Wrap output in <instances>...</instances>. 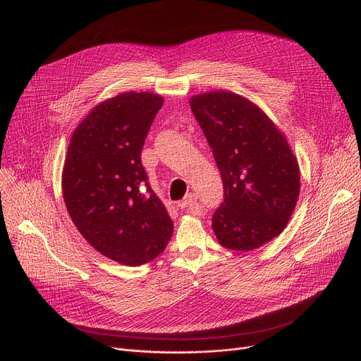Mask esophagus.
<instances>
[{
    "instance_id": "34e87169",
    "label": "esophagus",
    "mask_w": 361,
    "mask_h": 361,
    "mask_svg": "<svg viewBox=\"0 0 361 361\" xmlns=\"http://www.w3.org/2000/svg\"><path fill=\"white\" fill-rule=\"evenodd\" d=\"M179 207L190 211L192 214H198V215L202 214V207L197 202L195 193H188V195L183 198V201L179 202Z\"/></svg>"
}]
</instances>
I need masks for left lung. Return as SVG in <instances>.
Listing matches in <instances>:
<instances>
[{
    "mask_svg": "<svg viewBox=\"0 0 361 361\" xmlns=\"http://www.w3.org/2000/svg\"><path fill=\"white\" fill-rule=\"evenodd\" d=\"M189 104L224 186L212 230L230 250H255L288 226L300 188L298 160L283 133L247 98L212 91Z\"/></svg>",
    "mask_w": 361,
    "mask_h": 361,
    "instance_id": "1",
    "label": "left lung"
}]
</instances>
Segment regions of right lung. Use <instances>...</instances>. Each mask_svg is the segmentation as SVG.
<instances>
[{"mask_svg":"<svg viewBox=\"0 0 361 361\" xmlns=\"http://www.w3.org/2000/svg\"><path fill=\"white\" fill-rule=\"evenodd\" d=\"M163 98L124 92L97 105L75 128L62 190L78 231L108 259L140 266L156 259L173 234L152 190L142 150Z\"/></svg>","mask_w":361,"mask_h":361,"instance_id":"right-lung-1","label":"right lung"}]
</instances>
